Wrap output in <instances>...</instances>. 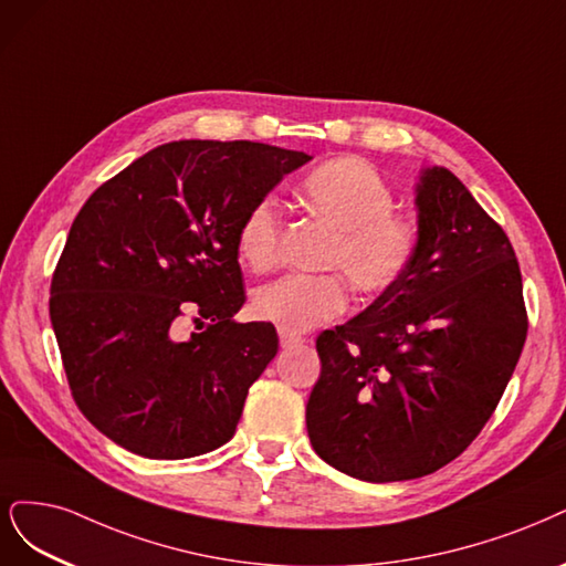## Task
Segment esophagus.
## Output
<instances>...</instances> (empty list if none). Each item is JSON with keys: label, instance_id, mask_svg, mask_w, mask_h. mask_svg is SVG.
Returning a JSON list of instances; mask_svg holds the SVG:
<instances>
[{"label": "esophagus", "instance_id": "esophagus-1", "mask_svg": "<svg viewBox=\"0 0 566 566\" xmlns=\"http://www.w3.org/2000/svg\"><path fill=\"white\" fill-rule=\"evenodd\" d=\"M279 339H281V346H283V348H292V346H300V344H304V342H306V339H304V337H300V335L285 333V329H281V333H279Z\"/></svg>", "mask_w": 566, "mask_h": 566}]
</instances>
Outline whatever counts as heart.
I'll return each instance as SVG.
<instances>
[{
	"mask_svg": "<svg viewBox=\"0 0 566 566\" xmlns=\"http://www.w3.org/2000/svg\"><path fill=\"white\" fill-rule=\"evenodd\" d=\"M304 203L335 229L325 266L339 269L363 297L391 290L417 250V231L396 216L391 187L363 159L325 161L302 180ZM283 216L279 201L264 197L252 203L237 233L241 260L262 274L279 262ZM346 306V287L337 274H290L260 287L252 311L260 321L285 333H304L337 318Z\"/></svg>",
	"mask_w": 566,
	"mask_h": 566,
	"instance_id": "b5f03b06",
	"label": "heart"
}]
</instances>
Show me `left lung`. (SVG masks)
<instances>
[{"label": "left lung", "mask_w": 566, "mask_h": 566, "mask_svg": "<svg viewBox=\"0 0 566 566\" xmlns=\"http://www.w3.org/2000/svg\"><path fill=\"white\" fill-rule=\"evenodd\" d=\"M417 250L402 279L316 339L306 402L316 454L365 482L436 473L490 421L527 339L505 231L452 170L417 185Z\"/></svg>", "instance_id": "obj_1"}]
</instances>
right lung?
<instances>
[{
  "label": "right lung",
  "mask_w": 566,
  "mask_h": 566,
  "mask_svg": "<svg viewBox=\"0 0 566 566\" xmlns=\"http://www.w3.org/2000/svg\"><path fill=\"white\" fill-rule=\"evenodd\" d=\"M306 161L250 140H180L91 193L53 271L49 314L72 398L112 442L189 459L237 433L248 388L279 350L271 323L233 321L245 302L239 224ZM189 313L211 323L180 340Z\"/></svg>",
  "instance_id": "right-lung-1"
}]
</instances>
